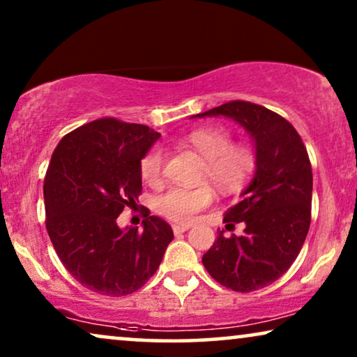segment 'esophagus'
<instances>
[{
    "label": "esophagus",
    "mask_w": 357,
    "mask_h": 357,
    "mask_svg": "<svg viewBox=\"0 0 357 357\" xmlns=\"http://www.w3.org/2000/svg\"><path fill=\"white\" fill-rule=\"evenodd\" d=\"M188 229H190V224H174V226H172V231H174L175 236H180V234L187 232Z\"/></svg>",
    "instance_id": "obj_1"
}]
</instances>
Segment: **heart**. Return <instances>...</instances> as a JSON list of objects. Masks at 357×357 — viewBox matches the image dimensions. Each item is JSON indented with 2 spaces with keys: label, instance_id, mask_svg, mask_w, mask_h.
I'll return each instance as SVG.
<instances>
[{
  "label": "heart",
  "instance_id": "1",
  "mask_svg": "<svg viewBox=\"0 0 357 357\" xmlns=\"http://www.w3.org/2000/svg\"><path fill=\"white\" fill-rule=\"evenodd\" d=\"M183 144L204 158L203 177L209 178L224 193L237 190L250 177L257 165L250 146L232 143L231 131L221 126H203L183 138ZM162 151L151 148L139 162L141 177L146 183L158 185L162 178ZM214 199L208 185L197 188L172 187L155 198V211L175 222H190Z\"/></svg>",
  "mask_w": 357,
  "mask_h": 357
}]
</instances>
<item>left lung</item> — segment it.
Listing matches in <instances>:
<instances>
[{
	"mask_svg": "<svg viewBox=\"0 0 357 357\" xmlns=\"http://www.w3.org/2000/svg\"><path fill=\"white\" fill-rule=\"evenodd\" d=\"M229 116L255 141L257 170L224 222H243L242 236L219 231L203 265L219 284L252 292L275 282L299 255L310 227L312 165L299 133L266 107L231 100L193 116Z\"/></svg>",
	"mask_w": 357,
	"mask_h": 357,
	"instance_id": "left-lung-1",
	"label": "left lung"
}]
</instances>
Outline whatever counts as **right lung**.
<instances>
[{
	"label": "right lung",
	"instance_id": "add662e5",
	"mask_svg": "<svg viewBox=\"0 0 357 357\" xmlns=\"http://www.w3.org/2000/svg\"><path fill=\"white\" fill-rule=\"evenodd\" d=\"M159 136L146 125L99 119L63 136L52 154L43 182L47 232L70 275L102 296L144 286L174 238L172 227L149 214L143 231L116 226L121 211L136 206L139 162Z\"/></svg>",
	"mask_w": 357,
	"mask_h": 357
}]
</instances>
